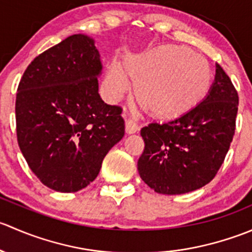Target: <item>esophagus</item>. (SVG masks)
I'll return each instance as SVG.
<instances>
[{
	"mask_svg": "<svg viewBox=\"0 0 252 252\" xmlns=\"http://www.w3.org/2000/svg\"><path fill=\"white\" fill-rule=\"evenodd\" d=\"M139 130L138 123L134 118H128L126 121V131L128 134H134Z\"/></svg>",
	"mask_w": 252,
	"mask_h": 252,
	"instance_id": "esophagus-1",
	"label": "esophagus"
}]
</instances>
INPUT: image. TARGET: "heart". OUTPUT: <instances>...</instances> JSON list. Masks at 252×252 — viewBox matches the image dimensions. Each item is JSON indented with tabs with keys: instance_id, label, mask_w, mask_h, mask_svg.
Listing matches in <instances>:
<instances>
[{
	"instance_id": "1",
	"label": "heart",
	"mask_w": 252,
	"mask_h": 252,
	"mask_svg": "<svg viewBox=\"0 0 252 252\" xmlns=\"http://www.w3.org/2000/svg\"><path fill=\"white\" fill-rule=\"evenodd\" d=\"M123 69L135 81L138 102L158 118H175L190 112L207 96L212 84L207 61L177 45H163L128 58ZM124 72L116 64L108 70L117 95L126 89Z\"/></svg>"
}]
</instances>
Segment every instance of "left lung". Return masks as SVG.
<instances>
[{"label":"left lung","instance_id":"1","mask_svg":"<svg viewBox=\"0 0 252 252\" xmlns=\"http://www.w3.org/2000/svg\"><path fill=\"white\" fill-rule=\"evenodd\" d=\"M239 96L216 65L215 83L195 108L167 123L140 130L145 149L138 161L141 179L158 194L179 195L208 184L224 162L235 133Z\"/></svg>","mask_w":252,"mask_h":252}]
</instances>
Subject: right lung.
I'll use <instances>...</instances> for the list:
<instances>
[{
    "label": "right lung",
    "mask_w": 252,
    "mask_h": 252,
    "mask_svg": "<svg viewBox=\"0 0 252 252\" xmlns=\"http://www.w3.org/2000/svg\"><path fill=\"white\" fill-rule=\"evenodd\" d=\"M94 40L68 36L34 58L18 85L17 140L40 182L61 192L88 187L124 136L122 107L98 95Z\"/></svg>",
    "instance_id": "obj_1"
}]
</instances>
